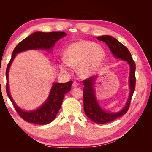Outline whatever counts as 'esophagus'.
<instances>
[{"instance_id": "34e87169", "label": "esophagus", "mask_w": 152, "mask_h": 152, "mask_svg": "<svg viewBox=\"0 0 152 152\" xmlns=\"http://www.w3.org/2000/svg\"><path fill=\"white\" fill-rule=\"evenodd\" d=\"M78 86H79V84H78L77 82L74 81V82H73V84H72V86H73V87H78Z\"/></svg>"}]
</instances>
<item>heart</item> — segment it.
Returning <instances> with one entry per match:
<instances>
[{
	"label": "heart",
	"mask_w": 152,
	"mask_h": 152,
	"mask_svg": "<svg viewBox=\"0 0 152 152\" xmlns=\"http://www.w3.org/2000/svg\"><path fill=\"white\" fill-rule=\"evenodd\" d=\"M104 58L105 53L101 47L88 41H79L68 48L66 59H63L61 63V70L68 73L72 66H78L80 76L88 78L98 70Z\"/></svg>",
	"instance_id": "1"
}]
</instances>
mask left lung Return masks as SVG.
<instances>
[{
    "instance_id": "8db88e82",
    "label": "left lung",
    "mask_w": 152,
    "mask_h": 152,
    "mask_svg": "<svg viewBox=\"0 0 152 152\" xmlns=\"http://www.w3.org/2000/svg\"><path fill=\"white\" fill-rule=\"evenodd\" d=\"M98 40L105 42L112 52L113 56L116 58L126 61L130 66L129 87L130 89L129 95L125 106L118 112H110L103 110L99 104L96 98L94 85L98 76L91 77L84 80V110L85 113L89 119L97 124H106L112 122L122 117L129 108L131 100L135 90L136 64L132 59L131 54L128 49L120 42L110 35H103L98 37Z\"/></svg>"
}]
</instances>
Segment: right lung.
I'll list each match as a JSON object with an SVG mask.
<instances>
[{
    "instance_id": "obj_1",
    "label": "right lung",
    "mask_w": 152,
    "mask_h": 152,
    "mask_svg": "<svg viewBox=\"0 0 152 152\" xmlns=\"http://www.w3.org/2000/svg\"><path fill=\"white\" fill-rule=\"evenodd\" d=\"M66 35V34L62 31H53L48 33L41 31L34 32L18 44L13 50L12 58L6 69V93L18 115L26 122L39 125H45L51 122L56 118L61 108L65 94L70 91L73 82L70 81L66 83L54 82L45 102L37 109L31 111H25L16 104L10 94L9 87V71L11 64L17 54L27 50L42 49L50 51L52 50L55 43Z\"/></svg>"
}]
</instances>
